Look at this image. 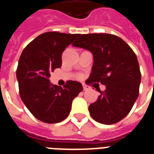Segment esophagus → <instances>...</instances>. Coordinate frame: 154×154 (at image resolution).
Segmentation results:
<instances>
[{
	"mask_svg": "<svg viewBox=\"0 0 154 154\" xmlns=\"http://www.w3.org/2000/svg\"><path fill=\"white\" fill-rule=\"evenodd\" d=\"M83 91H85L89 89V88H88V87H87V86H86L85 84H83Z\"/></svg>",
	"mask_w": 154,
	"mask_h": 154,
	"instance_id": "esophagus-1",
	"label": "esophagus"
}]
</instances>
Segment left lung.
I'll list each match as a JSON object with an SVG mask.
<instances>
[{"mask_svg":"<svg viewBox=\"0 0 154 154\" xmlns=\"http://www.w3.org/2000/svg\"><path fill=\"white\" fill-rule=\"evenodd\" d=\"M72 45L93 53L90 83L105 85L94 103L89 106L92 119L102 124L121 121L132 109L139 94L141 71L134 51L122 39L107 33L83 34Z\"/></svg>","mask_w":154,"mask_h":154,"instance_id":"1","label":"left lung"}]
</instances>
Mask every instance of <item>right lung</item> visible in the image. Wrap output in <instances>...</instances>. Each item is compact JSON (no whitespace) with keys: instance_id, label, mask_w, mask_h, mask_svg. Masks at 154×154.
Listing matches in <instances>:
<instances>
[{"instance_id":"right-lung-1","label":"right lung","mask_w":154,"mask_h":154,"mask_svg":"<svg viewBox=\"0 0 154 154\" xmlns=\"http://www.w3.org/2000/svg\"><path fill=\"white\" fill-rule=\"evenodd\" d=\"M79 34L48 32L30 42L20 57L17 78L21 100L38 120L57 123L70 114L71 103L83 91L76 81L62 87L50 83V72L60 68L62 53Z\"/></svg>"}]
</instances>
